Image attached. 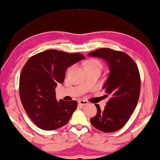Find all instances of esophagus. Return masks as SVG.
<instances>
[{
	"instance_id": "34e87169",
	"label": "esophagus",
	"mask_w": 160,
	"mask_h": 160,
	"mask_svg": "<svg viewBox=\"0 0 160 160\" xmlns=\"http://www.w3.org/2000/svg\"><path fill=\"white\" fill-rule=\"evenodd\" d=\"M78 104H79L80 105H88V101H86V100H80L78 101Z\"/></svg>"
}]
</instances>
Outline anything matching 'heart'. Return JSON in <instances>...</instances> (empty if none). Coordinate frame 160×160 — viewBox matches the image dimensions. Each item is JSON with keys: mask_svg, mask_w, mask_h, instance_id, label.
<instances>
[{"mask_svg": "<svg viewBox=\"0 0 160 160\" xmlns=\"http://www.w3.org/2000/svg\"><path fill=\"white\" fill-rule=\"evenodd\" d=\"M98 68V69L101 70V68H102V64H101V62L98 60L91 59L90 60H88L87 64H86L85 68Z\"/></svg>", "mask_w": 160, "mask_h": 160, "instance_id": "b5f03b06", "label": "heart"}]
</instances>
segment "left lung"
I'll return each mask as SVG.
<instances>
[{
  "instance_id": "obj_1",
  "label": "left lung",
  "mask_w": 160,
  "mask_h": 160,
  "mask_svg": "<svg viewBox=\"0 0 160 160\" xmlns=\"http://www.w3.org/2000/svg\"><path fill=\"white\" fill-rule=\"evenodd\" d=\"M88 55L102 58L110 69L102 89L110 98L103 110L96 104L98 112L90 122L99 130L113 132L125 125L138 104L141 85L138 68L126 53L110 48H100Z\"/></svg>"
}]
</instances>
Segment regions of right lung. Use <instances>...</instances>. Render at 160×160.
<instances>
[{
  "label": "right lung",
  "instance_id": "1",
  "mask_svg": "<svg viewBox=\"0 0 160 160\" xmlns=\"http://www.w3.org/2000/svg\"><path fill=\"white\" fill-rule=\"evenodd\" d=\"M83 59L80 53L48 50L25 64L20 76V98L25 112L39 128L54 130L70 120L78 102L58 101L55 89L64 81L67 68Z\"/></svg>",
  "mask_w": 160,
  "mask_h": 160
}]
</instances>
